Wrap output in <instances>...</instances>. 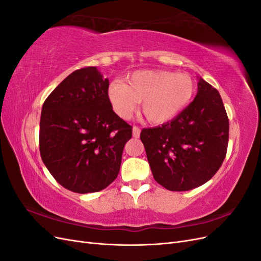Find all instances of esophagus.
I'll list each match as a JSON object with an SVG mask.
<instances>
[{"instance_id":"obj_1","label":"esophagus","mask_w":261,"mask_h":261,"mask_svg":"<svg viewBox=\"0 0 261 261\" xmlns=\"http://www.w3.org/2000/svg\"><path fill=\"white\" fill-rule=\"evenodd\" d=\"M139 135H140V128L137 127V126H134V127H133V137L137 138V137H139Z\"/></svg>"}]
</instances>
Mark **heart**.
<instances>
[{
  "mask_svg": "<svg viewBox=\"0 0 261 261\" xmlns=\"http://www.w3.org/2000/svg\"><path fill=\"white\" fill-rule=\"evenodd\" d=\"M195 89V83L188 74L160 69L138 70L127 78V84H110L108 97L118 116L129 118L141 102V112L148 122L159 125L183 111Z\"/></svg>",
  "mask_w": 261,
  "mask_h": 261,
  "instance_id": "obj_1",
  "label": "heart"
}]
</instances>
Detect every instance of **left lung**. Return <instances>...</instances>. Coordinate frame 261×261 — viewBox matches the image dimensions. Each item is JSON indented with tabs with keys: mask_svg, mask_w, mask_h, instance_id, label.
I'll return each instance as SVG.
<instances>
[{
	"mask_svg": "<svg viewBox=\"0 0 261 261\" xmlns=\"http://www.w3.org/2000/svg\"><path fill=\"white\" fill-rule=\"evenodd\" d=\"M197 86L195 99L175 118L140 133L154 179L172 192L206 183L226 154L228 118L222 99L200 77Z\"/></svg>",
	"mask_w": 261,
	"mask_h": 261,
	"instance_id": "obj_1",
	"label": "left lung"
}]
</instances>
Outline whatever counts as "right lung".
<instances>
[{
  "instance_id": "right-lung-1",
  "label": "right lung",
  "mask_w": 261,
  "mask_h": 261,
  "mask_svg": "<svg viewBox=\"0 0 261 261\" xmlns=\"http://www.w3.org/2000/svg\"><path fill=\"white\" fill-rule=\"evenodd\" d=\"M108 88L98 67H85L69 74L42 106L41 159L58 183L74 193L111 184L132 138V126L112 110Z\"/></svg>"
}]
</instances>
